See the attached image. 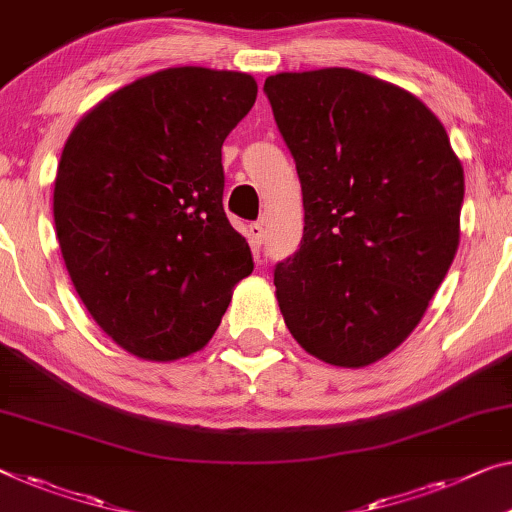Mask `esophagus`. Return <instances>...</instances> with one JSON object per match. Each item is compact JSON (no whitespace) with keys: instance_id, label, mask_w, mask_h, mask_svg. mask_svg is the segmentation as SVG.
Listing matches in <instances>:
<instances>
[{"instance_id":"esophagus-1","label":"esophagus","mask_w":512,"mask_h":512,"mask_svg":"<svg viewBox=\"0 0 512 512\" xmlns=\"http://www.w3.org/2000/svg\"><path fill=\"white\" fill-rule=\"evenodd\" d=\"M249 235H251V245L261 247L265 240V224L263 222H254L249 226Z\"/></svg>"}]
</instances>
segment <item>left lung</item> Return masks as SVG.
<instances>
[{"instance_id":"obj_1","label":"left lung","mask_w":512,"mask_h":512,"mask_svg":"<svg viewBox=\"0 0 512 512\" xmlns=\"http://www.w3.org/2000/svg\"><path fill=\"white\" fill-rule=\"evenodd\" d=\"M302 183L304 235L277 302L309 355L364 368L419 325L460 245L465 171L410 91L350 68L265 80Z\"/></svg>"}]
</instances>
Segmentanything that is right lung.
Masks as SVG:
<instances>
[{
    "label": "right lung",
    "mask_w": 512,
    "mask_h": 512,
    "mask_svg": "<svg viewBox=\"0 0 512 512\" xmlns=\"http://www.w3.org/2000/svg\"><path fill=\"white\" fill-rule=\"evenodd\" d=\"M256 93L247 73L157 70L70 132L54 180L61 256L86 311L130 355L201 350L254 270L222 206V144Z\"/></svg>",
    "instance_id": "right-lung-1"
}]
</instances>
